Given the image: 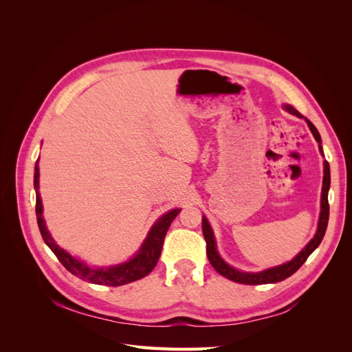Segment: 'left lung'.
<instances>
[{
	"mask_svg": "<svg viewBox=\"0 0 352 352\" xmlns=\"http://www.w3.org/2000/svg\"><path fill=\"white\" fill-rule=\"evenodd\" d=\"M285 109L289 111L291 114H295L296 117H302L300 111H296L291 105H285ZM305 122L310 127V131L313 132L316 141L318 142V148H320V153H323L322 148V138L318 131L316 129V126L307 119ZM329 188H330V168H329V163L324 162V176H323V188H322V211H320V220H318V229L317 233L314 235V238L308 242L307 247L296 255L294 260H291L289 263H286L283 265H278V267H273L269 270H264L260 273H245V272H239L236 269L230 267L229 264H226L220 258V255L216 250V241H214V235H212V230L208 225V221L206 217H202V233H204V239L207 242V257L211 263L212 267L216 269L217 273H220L221 276H225L226 279L233 280L236 283H243V285H264V283H276L285 280L286 278L292 276L301 265L307 261V258L310 257V254L320 245L324 232L327 228V221H329V201H327V194H329Z\"/></svg>",
	"mask_w": 352,
	"mask_h": 352,
	"instance_id": "1",
	"label": "left lung"
}]
</instances>
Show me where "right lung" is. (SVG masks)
<instances>
[{
	"label": "right lung",
	"mask_w": 352,
	"mask_h": 352,
	"mask_svg": "<svg viewBox=\"0 0 352 352\" xmlns=\"http://www.w3.org/2000/svg\"><path fill=\"white\" fill-rule=\"evenodd\" d=\"M34 185L36 189V220H38V226L41 230L42 239L45 241L50 250L56 254L58 261L65 265V267L72 274L78 276V278L82 280H88L95 285L122 286L126 283H131L133 280L142 279L144 276L151 273L160 258V254H162L166 233H167L170 225H172V221L175 220V217L179 214V211H180L177 208L168 211L167 214H164L155 223L153 229L150 230V233H148V236H146L145 242L142 243L141 250L138 251V254L132 260H129L127 263H123V264H119V265H113V267H109V269H92L85 263L73 258L72 255L69 252H66L65 250H61L58 245L52 241L50 232L47 230L45 221H44V219H42V202H41V197L38 192V188H39L38 162L35 166Z\"/></svg>",
	"instance_id": "add662e5"
}]
</instances>
